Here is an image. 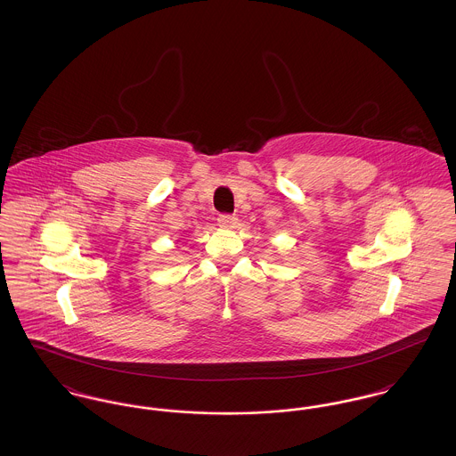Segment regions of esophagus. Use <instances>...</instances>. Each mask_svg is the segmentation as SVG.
I'll list each match as a JSON object with an SVG mask.
<instances>
[{
  "label": "esophagus",
  "instance_id": "1",
  "mask_svg": "<svg viewBox=\"0 0 456 456\" xmlns=\"http://www.w3.org/2000/svg\"><path fill=\"white\" fill-rule=\"evenodd\" d=\"M217 222L220 227H234L236 222H238V218L234 217V216H231V214H220Z\"/></svg>",
  "mask_w": 456,
  "mask_h": 456
}]
</instances>
